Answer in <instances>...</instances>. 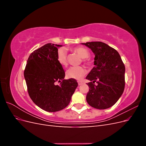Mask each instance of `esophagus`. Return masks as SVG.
Instances as JSON below:
<instances>
[{"label": "esophagus", "mask_w": 146, "mask_h": 146, "mask_svg": "<svg viewBox=\"0 0 146 146\" xmlns=\"http://www.w3.org/2000/svg\"><path fill=\"white\" fill-rule=\"evenodd\" d=\"M83 83V82H82V81H78V85H82Z\"/></svg>", "instance_id": "1"}]
</instances>
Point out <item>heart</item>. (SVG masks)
I'll return each instance as SVG.
<instances>
[{"mask_svg":"<svg viewBox=\"0 0 146 146\" xmlns=\"http://www.w3.org/2000/svg\"><path fill=\"white\" fill-rule=\"evenodd\" d=\"M76 52L80 57L83 58V62L89 63L90 60L88 57L90 56V52L87 48L83 47H76L72 49ZM56 60L58 63L62 66H66L68 64L67 53L64 48H59L57 51ZM86 70L82 66H76V67H70L66 71V76L70 78L76 79V80H81L86 74Z\"/></svg>","mask_w":146,"mask_h":146,"instance_id":"obj_1","label":"heart"}]
</instances>
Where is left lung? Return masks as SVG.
Here are the masks:
<instances>
[{"label": "left lung", "instance_id": "1", "mask_svg": "<svg viewBox=\"0 0 146 146\" xmlns=\"http://www.w3.org/2000/svg\"><path fill=\"white\" fill-rule=\"evenodd\" d=\"M95 55V66L86 78L89 91L86 101L92 107L104 110L112 107L125 88V66L116 50L100 41L82 43ZM96 82L97 84L95 85Z\"/></svg>", "mask_w": 146, "mask_h": 146}]
</instances>
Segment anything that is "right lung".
Returning a JSON list of instances; mask_svg holds the SVG:
<instances>
[{"label":"right lung","mask_w":146,"mask_h":146,"mask_svg":"<svg viewBox=\"0 0 146 146\" xmlns=\"http://www.w3.org/2000/svg\"><path fill=\"white\" fill-rule=\"evenodd\" d=\"M60 46L48 43L34 50L24 72L30 98L48 112L58 111L67 107L78 86L76 79H64L65 72L56 60L57 47ZM56 82L60 84L56 85Z\"/></svg>","instance_id":"right-lung-1"}]
</instances>
